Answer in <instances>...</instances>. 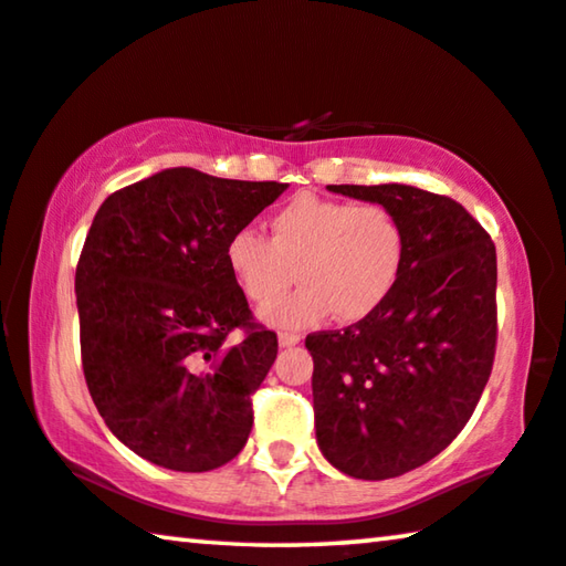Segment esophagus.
<instances>
[{
  "label": "esophagus",
  "mask_w": 566,
  "mask_h": 566,
  "mask_svg": "<svg viewBox=\"0 0 566 566\" xmlns=\"http://www.w3.org/2000/svg\"><path fill=\"white\" fill-rule=\"evenodd\" d=\"M300 335H294V332H280V345L282 347H292V345H297L300 343Z\"/></svg>",
  "instance_id": "34e87169"
}]
</instances>
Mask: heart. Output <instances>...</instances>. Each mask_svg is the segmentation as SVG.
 Segmentation results:
<instances>
[{"label": "heart", "mask_w": 566, "mask_h": 566, "mask_svg": "<svg viewBox=\"0 0 566 566\" xmlns=\"http://www.w3.org/2000/svg\"><path fill=\"white\" fill-rule=\"evenodd\" d=\"M223 262L239 292L265 307L289 289L290 298L262 312L274 327H307L329 312L337 322L370 317L396 290L406 262V229L382 203H347L300 193L269 221V239L237 229Z\"/></svg>", "instance_id": "b5f03b06"}]
</instances>
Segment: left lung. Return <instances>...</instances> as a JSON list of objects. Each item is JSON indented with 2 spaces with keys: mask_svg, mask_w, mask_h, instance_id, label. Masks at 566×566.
<instances>
[{
  "mask_svg": "<svg viewBox=\"0 0 566 566\" xmlns=\"http://www.w3.org/2000/svg\"><path fill=\"white\" fill-rule=\"evenodd\" d=\"M398 213L406 262L370 317L304 339L317 443L353 479L436 459L476 410L496 355V247L459 201L416 186H327Z\"/></svg>",
  "mask_w": 566,
  "mask_h": 566,
  "instance_id": "left-lung-1",
  "label": "left lung"
}]
</instances>
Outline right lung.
I'll return each mask as SVG.
<instances>
[{
  "mask_svg": "<svg viewBox=\"0 0 566 566\" xmlns=\"http://www.w3.org/2000/svg\"><path fill=\"white\" fill-rule=\"evenodd\" d=\"M284 188L166 168L97 209L75 272L83 373L140 459L201 473L244 448L276 335L254 322L223 247Z\"/></svg>",
  "mask_w": 566,
  "mask_h": 566,
  "instance_id": "obj_1",
  "label": "right lung"
}]
</instances>
